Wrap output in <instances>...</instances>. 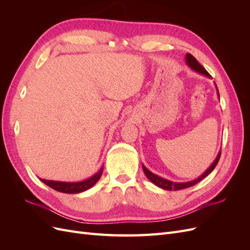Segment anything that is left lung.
<instances>
[{
	"instance_id": "8db88e82",
	"label": "left lung",
	"mask_w": 250,
	"mask_h": 250,
	"mask_svg": "<svg viewBox=\"0 0 250 250\" xmlns=\"http://www.w3.org/2000/svg\"><path fill=\"white\" fill-rule=\"evenodd\" d=\"M186 63H187L188 66H190L191 69L193 71H195L196 73L203 75V76H206V77L211 78L210 75L207 72V70L204 69V67L197 62V60H196V58L192 54H190V53H187V54H186ZM216 88H217V94H218V97H219V90H218L217 85H216ZM219 99H220V97H219ZM220 155H221V150L219 151V153H218L217 157L215 158V161L213 162V164L209 166V167L207 169L206 172L202 174V175H200L198 178H196L194 180L187 181V183H173V181H171V180L165 179L161 176L156 175V174L152 173L151 171H149L144 165H143V170H144V173H145V175L147 176V178L151 181V183L154 184L156 187L163 188V190H167V191H172V190L173 191H178V190H183V188L193 187L196 184H198L199 181H201L203 178H206L208 175V174L216 168V166H217L219 160H220Z\"/></svg>"
}]
</instances>
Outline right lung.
Segmentation results:
<instances>
[{
  "instance_id": "right-lung-1",
  "label": "right lung",
  "mask_w": 250,
  "mask_h": 250,
  "mask_svg": "<svg viewBox=\"0 0 250 250\" xmlns=\"http://www.w3.org/2000/svg\"><path fill=\"white\" fill-rule=\"evenodd\" d=\"M102 172H103V167L92 177L82 181H77V183H66V181H55V180H48V179H42V178H40V179L48 187L54 188L55 191L66 193V194H77V193L84 192L88 190V188H92L93 186H95L97 184V181L100 179Z\"/></svg>"
}]
</instances>
